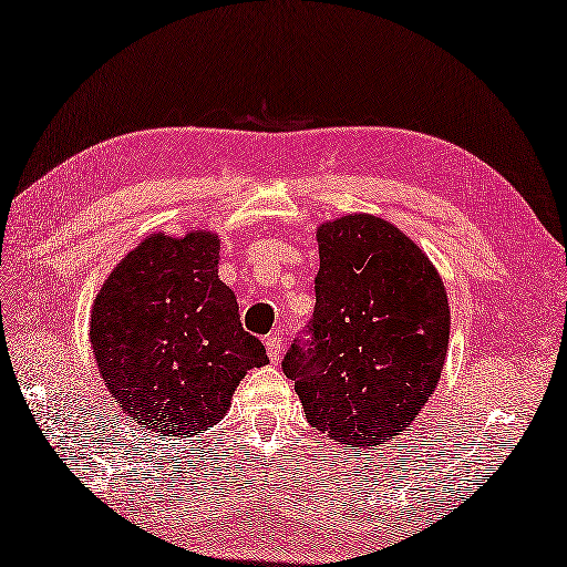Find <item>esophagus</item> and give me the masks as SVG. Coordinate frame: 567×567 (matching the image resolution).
<instances>
[{
    "mask_svg": "<svg viewBox=\"0 0 567 567\" xmlns=\"http://www.w3.org/2000/svg\"><path fill=\"white\" fill-rule=\"evenodd\" d=\"M281 353H284V339H281L279 334H271V337L267 339V355H269V361H271V363H279Z\"/></svg>",
    "mask_w": 567,
    "mask_h": 567,
    "instance_id": "34e87169",
    "label": "esophagus"
}]
</instances>
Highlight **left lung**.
<instances>
[{
	"mask_svg": "<svg viewBox=\"0 0 567 567\" xmlns=\"http://www.w3.org/2000/svg\"><path fill=\"white\" fill-rule=\"evenodd\" d=\"M320 271L308 343L284 355L306 419L334 443H390L435 392L450 341L443 279L384 218L349 214L317 228Z\"/></svg>",
	"mask_w": 567,
	"mask_h": 567,
	"instance_id": "1",
	"label": "left lung"
}]
</instances>
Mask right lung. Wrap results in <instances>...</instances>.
<instances>
[{"label":"right lung","instance_id":"obj_1","mask_svg":"<svg viewBox=\"0 0 567 567\" xmlns=\"http://www.w3.org/2000/svg\"><path fill=\"white\" fill-rule=\"evenodd\" d=\"M216 233H151L107 276L91 312V347L107 392L148 433L209 431L267 349L218 279Z\"/></svg>","mask_w":567,"mask_h":567}]
</instances>
